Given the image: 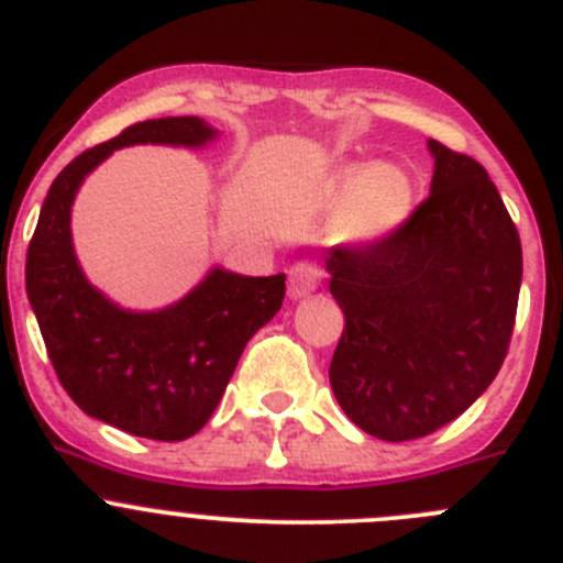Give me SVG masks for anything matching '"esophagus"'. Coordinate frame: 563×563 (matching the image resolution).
Listing matches in <instances>:
<instances>
[{"label":"esophagus","mask_w":563,"mask_h":563,"mask_svg":"<svg viewBox=\"0 0 563 563\" xmlns=\"http://www.w3.org/2000/svg\"><path fill=\"white\" fill-rule=\"evenodd\" d=\"M321 277H324V269L316 261H297L288 269V294H291V299H302L310 291H316L321 286Z\"/></svg>","instance_id":"obj_1"}]
</instances>
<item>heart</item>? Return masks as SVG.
<instances>
[{"label":"heart","instance_id":"1","mask_svg":"<svg viewBox=\"0 0 563 563\" xmlns=\"http://www.w3.org/2000/svg\"><path fill=\"white\" fill-rule=\"evenodd\" d=\"M324 209L341 214L343 239L371 242L396 231L412 209V184L393 165H352L324 189Z\"/></svg>","mask_w":563,"mask_h":563}]
</instances>
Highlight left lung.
Wrapping results in <instances>:
<instances>
[{"label": "left lung", "mask_w": 563, "mask_h": 563, "mask_svg": "<svg viewBox=\"0 0 563 563\" xmlns=\"http://www.w3.org/2000/svg\"><path fill=\"white\" fill-rule=\"evenodd\" d=\"M432 192L382 239L327 253L343 310L330 385L371 438L404 443L460 418L504 365L520 233L473 156L429 140Z\"/></svg>", "instance_id": "left-lung-1"}]
</instances>
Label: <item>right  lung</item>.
Instances as JSON below:
<instances>
[{
    "label": "right lung",
    "instance_id": "1",
    "mask_svg": "<svg viewBox=\"0 0 563 563\" xmlns=\"http://www.w3.org/2000/svg\"><path fill=\"white\" fill-rule=\"evenodd\" d=\"M200 118L143 120L76 156L48 189L26 250V297L48 360L76 407L134 438L178 443L206 427L250 338L280 310L286 275L214 269L159 313L120 310L90 286L70 244V203L87 173L136 143L203 145Z\"/></svg>",
    "mask_w": 563,
    "mask_h": 563
}]
</instances>
